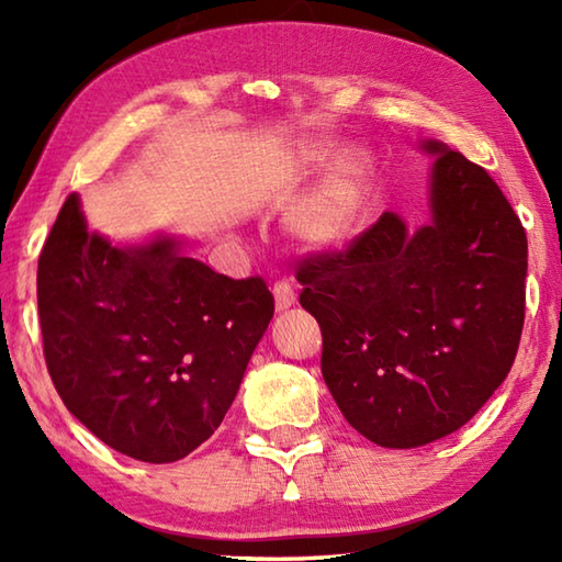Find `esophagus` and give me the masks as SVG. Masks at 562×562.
Here are the masks:
<instances>
[{
  "mask_svg": "<svg viewBox=\"0 0 562 562\" xmlns=\"http://www.w3.org/2000/svg\"><path fill=\"white\" fill-rule=\"evenodd\" d=\"M272 294H274V307H278L280 312L282 310H290L294 300H297V294H294V288L288 282V280H280L272 284Z\"/></svg>",
  "mask_w": 562,
  "mask_h": 562,
  "instance_id": "34e87169",
  "label": "esophagus"
}]
</instances>
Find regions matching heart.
<instances>
[{"instance_id":"1","label":"heart","mask_w":562,"mask_h":562,"mask_svg":"<svg viewBox=\"0 0 562 562\" xmlns=\"http://www.w3.org/2000/svg\"><path fill=\"white\" fill-rule=\"evenodd\" d=\"M329 156V146H317L315 150H310L307 160L312 166H319ZM369 173H372V164H369L367 156H349L327 178L319 193L302 207L297 221H294V231L310 245L317 247H335L345 243L355 233L361 207H364Z\"/></svg>"}]
</instances>
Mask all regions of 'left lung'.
<instances>
[{
  "label": "left lung",
  "instance_id": "1",
  "mask_svg": "<svg viewBox=\"0 0 562 562\" xmlns=\"http://www.w3.org/2000/svg\"><path fill=\"white\" fill-rule=\"evenodd\" d=\"M431 221L386 211L345 252L300 265L319 322L322 376L339 412L384 449L459 431L508 376L526 317V231L481 166L441 140Z\"/></svg>",
  "mask_w": 562,
  "mask_h": 562
}]
</instances>
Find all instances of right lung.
<instances>
[{
    "label": "right lung",
    "instance_id": "1",
    "mask_svg": "<svg viewBox=\"0 0 562 562\" xmlns=\"http://www.w3.org/2000/svg\"><path fill=\"white\" fill-rule=\"evenodd\" d=\"M176 237L113 245L66 198L36 270L44 359L66 408L136 461L186 459L240 389L274 300L180 252Z\"/></svg>",
    "mask_w": 562,
    "mask_h": 562
}]
</instances>
